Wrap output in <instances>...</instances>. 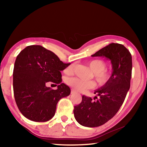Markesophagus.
<instances>
[{"label": "esophagus", "instance_id": "1", "mask_svg": "<svg viewBox=\"0 0 147 147\" xmlns=\"http://www.w3.org/2000/svg\"><path fill=\"white\" fill-rule=\"evenodd\" d=\"M76 93V91L75 90H74L73 89H71V94H75Z\"/></svg>", "mask_w": 147, "mask_h": 147}]
</instances>
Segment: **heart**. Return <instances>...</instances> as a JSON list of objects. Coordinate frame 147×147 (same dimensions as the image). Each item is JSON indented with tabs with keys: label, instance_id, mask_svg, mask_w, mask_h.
Listing matches in <instances>:
<instances>
[{
	"label": "heart",
	"instance_id": "1",
	"mask_svg": "<svg viewBox=\"0 0 147 147\" xmlns=\"http://www.w3.org/2000/svg\"><path fill=\"white\" fill-rule=\"evenodd\" d=\"M107 63L104 60L94 59L88 63V66L94 73V76L100 86L108 85L113 80V74L111 71L106 69ZM74 65L72 64L65 69L64 73L70 74L73 72ZM68 85L78 91H85L94 88L96 83L92 80H82L77 78H71L67 80Z\"/></svg>",
	"mask_w": 147,
	"mask_h": 147
}]
</instances>
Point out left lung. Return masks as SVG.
<instances>
[{
    "label": "left lung",
    "instance_id": "left-lung-1",
    "mask_svg": "<svg viewBox=\"0 0 147 147\" xmlns=\"http://www.w3.org/2000/svg\"><path fill=\"white\" fill-rule=\"evenodd\" d=\"M91 56L110 59L113 74L110 83L95 91L99 98L83 96L81 103L74 107V118L80 125L95 127L112 119L121 107L130 88L133 65L131 53L119 43H111Z\"/></svg>",
    "mask_w": 147,
    "mask_h": 147
}]
</instances>
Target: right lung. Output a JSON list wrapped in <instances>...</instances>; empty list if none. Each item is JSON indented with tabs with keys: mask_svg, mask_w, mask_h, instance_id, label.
Wrapping results in <instances>:
<instances>
[{
	"mask_svg": "<svg viewBox=\"0 0 147 147\" xmlns=\"http://www.w3.org/2000/svg\"><path fill=\"white\" fill-rule=\"evenodd\" d=\"M70 64L39 45L28 46L20 51L14 65L13 91L23 115L35 122H47L55 115L59 100L68 96L71 89L61 83L53 90L46 83H61L60 71Z\"/></svg>",
	"mask_w": 147,
	"mask_h": 147,
	"instance_id": "1",
	"label": "right lung"
}]
</instances>
